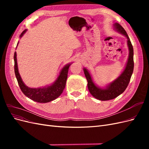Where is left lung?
Wrapping results in <instances>:
<instances>
[{"instance_id":"obj_1","label":"left lung","mask_w":149,"mask_h":149,"mask_svg":"<svg viewBox=\"0 0 149 149\" xmlns=\"http://www.w3.org/2000/svg\"><path fill=\"white\" fill-rule=\"evenodd\" d=\"M115 29L119 32L125 35L127 38V45L129 49V55L127 65L124 71L114 81L109 84L105 89L100 88L96 86L93 81L91 75L87 70L84 68V73L88 81V89L93 96L101 101H107L113 100L123 93L130 82V78L134 70V49L132 43L130 41L128 35L124 28L119 24H114Z\"/></svg>"}]
</instances>
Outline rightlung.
<instances>
[{"instance_id":"obj_1","label":"right lung","mask_w":149,"mask_h":149,"mask_svg":"<svg viewBox=\"0 0 149 149\" xmlns=\"http://www.w3.org/2000/svg\"><path fill=\"white\" fill-rule=\"evenodd\" d=\"M26 30H25L20 35L22 37L25 33ZM14 70L16 78L20 89L22 90L25 95L30 98V100L34 101L46 103L55 100L58 97H59L65 88L66 79L68 78V73L70 65H66L60 72V75L58 76L56 81L52 85L47 87L38 88H30L26 86L24 82L22 81L20 76L19 73L17 62V54L14 53Z\"/></svg>"}]
</instances>
